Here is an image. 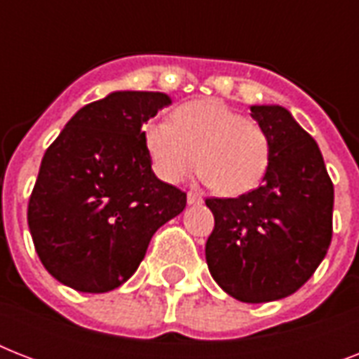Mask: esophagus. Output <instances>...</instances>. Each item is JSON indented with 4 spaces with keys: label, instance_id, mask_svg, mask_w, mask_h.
<instances>
[{
    "label": "esophagus",
    "instance_id": "34e87169",
    "mask_svg": "<svg viewBox=\"0 0 359 359\" xmlns=\"http://www.w3.org/2000/svg\"><path fill=\"white\" fill-rule=\"evenodd\" d=\"M186 199H188V205H199V203H203V197L196 194V191H188Z\"/></svg>",
    "mask_w": 359,
    "mask_h": 359
}]
</instances>
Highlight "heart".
I'll return each instance as SVG.
<instances>
[{"label":"heart","mask_w":359,"mask_h":359,"mask_svg":"<svg viewBox=\"0 0 359 359\" xmlns=\"http://www.w3.org/2000/svg\"><path fill=\"white\" fill-rule=\"evenodd\" d=\"M143 141L154 173L177 184L197 169L216 194L238 197L261 186L272 145L262 126L218 98L191 100L169 121H149Z\"/></svg>","instance_id":"heart-1"}]
</instances>
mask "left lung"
<instances>
[{"mask_svg":"<svg viewBox=\"0 0 359 359\" xmlns=\"http://www.w3.org/2000/svg\"><path fill=\"white\" fill-rule=\"evenodd\" d=\"M272 145L262 184L229 199L210 197L208 270L245 304L281 300L311 278L332 242L334 184L317 141L281 106H251Z\"/></svg>","mask_w":359,"mask_h":359,"instance_id":"left-lung-1","label":"left lung"}]
</instances>
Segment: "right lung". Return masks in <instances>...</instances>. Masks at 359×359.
Here are the masks:
<instances>
[{
    "mask_svg": "<svg viewBox=\"0 0 359 359\" xmlns=\"http://www.w3.org/2000/svg\"><path fill=\"white\" fill-rule=\"evenodd\" d=\"M163 93L115 91L83 106L42 158L27 205L36 255L59 283L108 292L137 270L186 194L152 173L143 124Z\"/></svg>",
    "mask_w": 359,
    "mask_h": 359,
    "instance_id": "obj_1",
    "label": "right lung"
}]
</instances>
